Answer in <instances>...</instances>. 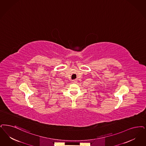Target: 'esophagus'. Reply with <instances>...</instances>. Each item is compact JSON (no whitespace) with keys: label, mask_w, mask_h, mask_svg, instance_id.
Instances as JSON below:
<instances>
[{"label":"esophagus","mask_w":146,"mask_h":146,"mask_svg":"<svg viewBox=\"0 0 146 146\" xmlns=\"http://www.w3.org/2000/svg\"><path fill=\"white\" fill-rule=\"evenodd\" d=\"M73 83H76V82H77V81H76V80H74L73 81Z\"/></svg>","instance_id":"obj_1"}]
</instances>
